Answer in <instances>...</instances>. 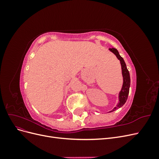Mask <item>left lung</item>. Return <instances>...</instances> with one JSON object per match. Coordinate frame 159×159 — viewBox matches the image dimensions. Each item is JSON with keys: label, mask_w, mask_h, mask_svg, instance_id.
<instances>
[{"label": "left lung", "mask_w": 159, "mask_h": 159, "mask_svg": "<svg viewBox=\"0 0 159 159\" xmlns=\"http://www.w3.org/2000/svg\"><path fill=\"white\" fill-rule=\"evenodd\" d=\"M111 52H112L113 54L116 56V57L119 60L120 63L121 65V69H122V75L123 78V84L121 91H120L119 93V103H117V106L115 107L113 110L109 112H113L116 109L121 107L125 103L126 101L128 98V95L129 92V88H130V84H131V79H130V75L129 72L127 68L126 64L125 62L123 57L119 55V52L117 49L113 48H109V49Z\"/></svg>", "instance_id": "1"}]
</instances>
